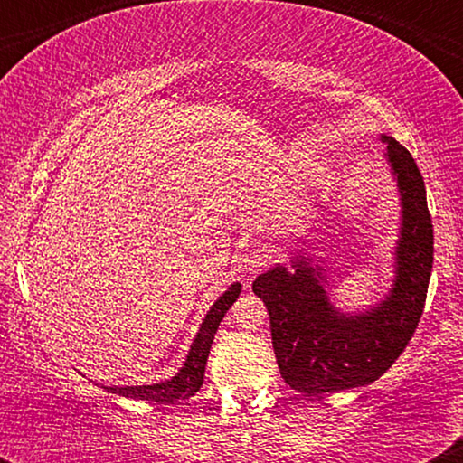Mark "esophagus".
Masks as SVG:
<instances>
[{
  "label": "esophagus",
  "instance_id": "1",
  "mask_svg": "<svg viewBox=\"0 0 463 463\" xmlns=\"http://www.w3.org/2000/svg\"><path fill=\"white\" fill-rule=\"evenodd\" d=\"M269 259H272V254H269L268 248L257 246V248L248 250L246 257H243V269H246L248 274L261 272L265 265L269 263Z\"/></svg>",
  "mask_w": 463,
  "mask_h": 463
}]
</instances>
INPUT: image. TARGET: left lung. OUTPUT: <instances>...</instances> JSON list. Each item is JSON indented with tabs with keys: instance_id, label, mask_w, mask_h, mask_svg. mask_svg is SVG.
<instances>
[{
	"instance_id": "1",
	"label": "left lung",
	"mask_w": 463,
	"mask_h": 463,
	"mask_svg": "<svg viewBox=\"0 0 463 463\" xmlns=\"http://www.w3.org/2000/svg\"><path fill=\"white\" fill-rule=\"evenodd\" d=\"M390 161L401 191L402 226L396 246V279L374 309L346 316L328 302L320 268L294 259L257 276L252 291L265 302L280 376L291 390L322 396L370 385L392 368L416 333L433 268V224L416 161L392 137Z\"/></svg>"
}]
</instances>
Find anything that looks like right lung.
Returning <instances> with one entry per match:
<instances>
[{"label":"right lung","instance_id":"obj_1","mask_svg":"<svg viewBox=\"0 0 463 463\" xmlns=\"http://www.w3.org/2000/svg\"><path fill=\"white\" fill-rule=\"evenodd\" d=\"M241 294V285L235 283L228 287L224 296H220V300L211 307V311L206 313L204 322H202L198 335L194 339V346H191L187 361H184L183 370L176 376H172L169 381L154 385H135V387H106V392L119 396L135 398V401H150L156 405H165V402H176V401H187L189 396H194L200 390L202 381H204V368L206 359H209L211 344H213L215 331L220 326L224 313L231 309V305L239 298Z\"/></svg>","mask_w":463,"mask_h":463}]
</instances>
